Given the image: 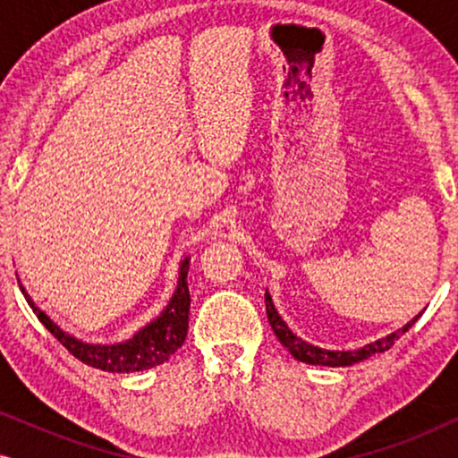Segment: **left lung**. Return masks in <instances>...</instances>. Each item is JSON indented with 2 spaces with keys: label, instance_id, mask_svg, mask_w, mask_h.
Listing matches in <instances>:
<instances>
[{
  "label": "left lung",
  "instance_id": "left-lung-1",
  "mask_svg": "<svg viewBox=\"0 0 458 458\" xmlns=\"http://www.w3.org/2000/svg\"><path fill=\"white\" fill-rule=\"evenodd\" d=\"M265 302H267L268 323H271L275 335H277L279 342L284 344L287 350H290V354L293 356V359L309 362V365H325V367H350V365H354V362L369 359L371 354L386 352V350H390L394 346V342H396L403 334H406V331L411 329V325L419 318V317H415L411 323H406L403 329L394 331V334L381 337V340H377V342L367 344L365 348L340 352V350H323V348L312 346V344H309V342H302L300 337L292 334L290 327H287L284 321H281V317L277 315V310H275L271 296H268V293H265Z\"/></svg>",
  "mask_w": 458,
  "mask_h": 458
}]
</instances>
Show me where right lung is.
<instances>
[{
    "mask_svg": "<svg viewBox=\"0 0 458 458\" xmlns=\"http://www.w3.org/2000/svg\"><path fill=\"white\" fill-rule=\"evenodd\" d=\"M187 271H190V260H183L179 271L177 290L171 302H168L166 310L162 315L143 327L140 334L131 337L129 342L112 344V346H99V344H85L77 340V337L68 335L62 331L39 306H37L27 290L21 285V290L27 298V302L37 318L52 331L54 337L64 346L72 356L83 360L85 365L102 369V371L112 373H133V371H146V369L158 367L162 362L171 359V354L183 346L187 327H190V287H187ZM21 284V281H18Z\"/></svg>",
    "mask_w": 458,
    "mask_h": 458,
    "instance_id": "add662e5",
    "label": "right lung"
}]
</instances>
